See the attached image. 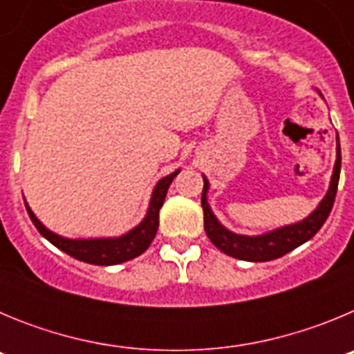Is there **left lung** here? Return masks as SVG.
I'll return each mask as SVG.
<instances>
[{
  "mask_svg": "<svg viewBox=\"0 0 354 354\" xmlns=\"http://www.w3.org/2000/svg\"><path fill=\"white\" fill-rule=\"evenodd\" d=\"M204 177V192H202V209H204V228L207 237L211 239L212 245L223 253L230 255L239 261L248 262H266L273 261V259L282 257L286 253L292 252L294 248H298L299 245L306 243L308 239L317 234V230L323 227L326 218L330 216L333 202H335L337 187H339V177H340V143L339 134H337V159L335 167H333V174H331L330 187H328L324 198L319 202L317 207L310 212V214L303 218L301 221L296 223L283 225V227L273 228L264 234H257V236H245V234H236L232 230H228L221 221L216 218L212 212L211 205L207 202L209 193V180L205 175Z\"/></svg>",
  "mask_w": 354,
  "mask_h": 354,
  "instance_id": "obj_1",
  "label": "left lung"
}]
</instances>
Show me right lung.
I'll list each match as a JSON object with an SVG mask.
<instances>
[{"label": "right lung", "mask_w": 354, "mask_h": 354, "mask_svg": "<svg viewBox=\"0 0 354 354\" xmlns=\"http://www.w3.org/2000/svg\"><path fill=\"white\" fill-rule=\"evenodd\" d=\"M179 171L180 168H177V170L171 171L167 177H162V179H159L156 183L143 220L136 227L131 228L129 232L117 237H88V239H71V237H64L60 234L49 230L37 218L35 212L31 211L28 202H24V204H26V211L30 214L33 225L37 227V230L58 250L65 252L71 257L77 259V261L86 262V264H122V262H127L131 259L142 255L150 246L159 227V209L162 207V202H165V196H167L171 180L175 179V175L179 174Z\"/></svg>", "instance_id": "obj_1"}]
</instances>
